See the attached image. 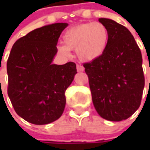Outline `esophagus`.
Listing matches in <instances>:
<instances>
[{
  "mask_svg": "<svg viewBox=\"0 0 150 150\" xmlns=\"http://www.w3.org/2000/svg\"><path fill=\"white\" fill-rule=\"evenodd\" d=\"M77 70H78V72H83L84 71L83 66H82L81 64H78V65H77Z\"/></svg>",
  "mask_w": 150,
  "mask_h": 150,
  "instance_id": "1",
  "label": "esophagus"
}]
</instances>
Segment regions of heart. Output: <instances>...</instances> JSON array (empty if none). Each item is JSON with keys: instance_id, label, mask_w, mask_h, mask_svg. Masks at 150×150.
<instances>
[{"instance_id": "obj_1", "label": "heart", "mask_w": 150, "mask_h": 150, "mask_svg": "<svg viewBox=\"0 0 150 150\" xmlns=\"http://www.w3.org/2000/svg\"><path fill=\"white\" fill-rule=\"evenodd\" d=\"M109 32L106 26L101 22L80 24L67 30L63 37V45L57 50L61 55L70 57V50H76L79 59L92 61L99 57L107 47Z\"/></svg>"}]
</instances>
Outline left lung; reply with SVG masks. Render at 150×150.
Instances as JSON below:
<instances>
[{"mask_svg":"<svg viewBox=\"0 0 150 150\" xmlns=\"http://www.w3.org/2000/svg\"><path fill=\"white\" fill-rule=\"evenodd\" d=\"M109 32L99 57L84 63L96 111L109 121L132 116L141 103L144 88L142 54L131 32L116 21L99 18Z\"/></svg>","mask_w":150,"mask_h":150,"instance_id":"obj_1","label":"left lung"}]
</instances>
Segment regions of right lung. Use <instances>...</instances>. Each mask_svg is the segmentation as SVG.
Segmentation results:
<instances>
[{
    "label": "right lung",
    "mask_w": 150,
    "mask_h": 150,
    "mask_svg": "<svg viewBox=\"0 0 150 150\" xmlns=\"http://www.w3.org/2000/svg\"><path fill=\"white\" fill-rule=\"evenodd\" d=\"M67 25L54 23L35 29L19 38L11 50L7 93L16 112L29 123L50 124L64 111L65 91L77 73L76 64L52 62Z\"/></svg>",
    "instance_id": "obj_1"
}]
</instances>
